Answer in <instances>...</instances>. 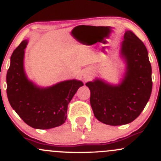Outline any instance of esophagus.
I'll use <instances>...</instances> for the list:
<instances>
[{
    "label": "esophagus",
    "instance_id": "1",
    "mask_svg": "<svg viewBox=\"0 0 161 161\" xmlns=\"http://www.w3.org/2000/svg\"><path fill=\"white\" fill-rule=\"evenodd\" d=\"M92 69L86 68L82 71V75L85 80H89L92 77Z\"/></svg>",
    "mask_w": 161,
    "mask_h": 161
}]
</instances>
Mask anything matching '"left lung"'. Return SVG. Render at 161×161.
<instances>
[{
  "label": "left lung",
  "mask_w": 161,
  "mask_h": 161,
  "mask_svg": "<svg viewBox=\"0 0 161 161\" xmlns=\"http://www.w3.org/2000/svg\"><path fill=\"white\" fill-rule=\"evenodd\" d=\"M119 55L125 63L119 83H110L98 77L86 83L91 92L90 104L95 117L113 126L135 120L144 110L152 91V70L147 50L132 31H125Z\"/></svg>",
  "instance_id": "obj_1"
}]
</instances>
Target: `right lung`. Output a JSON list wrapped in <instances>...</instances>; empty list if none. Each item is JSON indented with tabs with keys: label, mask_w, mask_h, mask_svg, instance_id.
<instances>
[{
	"label": "right lung",
	"mask_w": 161,
	"mask_h": 161,
	"mask_svg": "<svg viewBox=\"0 0 161 161\" xmlns=\"http://www.w3.org/2000/svg\"><path fill=\"white\" fill-rule=\"evenodd\" d=\"M28 40L15 49L7 73V95L14 110L26 125L36 129H50L66 120L69 102L83 82L77 79L63 81L41 87L29 79L24 69Z\"/></svg>",
	"instance_id": "right-lung-1"
}]
</instances>
